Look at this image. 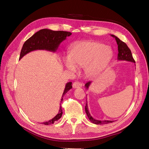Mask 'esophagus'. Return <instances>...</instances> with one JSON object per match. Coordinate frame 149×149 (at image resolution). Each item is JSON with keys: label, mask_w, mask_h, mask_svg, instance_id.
<instances>
[{"label": "esophagus", "mask_w": 149, "mask_h": 149, "mask_svg": "<svg viewBox=\"0 0 149 149\" xmlns=\"http://www.w3.org/2000/svg\"><path fill=\"white\" fill-rule=\"evenodd\" d=\"M82 86V83L78 82V81H75L73 84V88H80Z\"/></svg>", "instance_id": "obj_1"}]
</instances>
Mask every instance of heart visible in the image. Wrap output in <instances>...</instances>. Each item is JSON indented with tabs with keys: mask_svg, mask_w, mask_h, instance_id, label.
Masks as SVG:
<instances>
[{
	"mask_svg": "<svg viewBox=\"0 0 149 149\" xmlns=\"http://www.w3.org/2000/svg\"><path fill=\"white\" fill-rule=\"evenodd\" d=\"M112 56L110 47L94 41H85L76 44L70 56L65 58V66L68 70L76 72L78 67H85L88 76L100 72L109 63Z\"/></svg>",
	"mask_w": 149,
	"mask_h": 149,
	"instance_id": "1",
	"label": "heart"
}]
</instances>
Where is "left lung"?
Wrapping results in <instances>:
<instances>
[{
	"label": "left lung",
	"instance_id": "1",
	"mask_svg": "<svg viewBox=\"0 0 149 149\" xmlns=\"http://www.w3.org/2000/svg\"><path fill=\"white\" fill-rule=\"evenodd\" d=\"M112 37H113L115 38L116 41L117 42V44L118 45V60H125V61H130V62H133L135 63V60L132 57V55L131 51L129 49V48L127 47V45H126L125 43L123 42V41L116 37V36L114 35H111ZM91 81H89L87 83H86L85 84V87L87 89H88L89 86L91 84ZM85 111L86 113L88 118L89 120L93 123V124H109L113 123L114 120H96L95 119H94L93 117L90 114L89 112L88 111V104L87 102L86 104V106H85Z\"/></svg>",
	"mask_w": 149,
	"mask_h": 149
}]
</instances>
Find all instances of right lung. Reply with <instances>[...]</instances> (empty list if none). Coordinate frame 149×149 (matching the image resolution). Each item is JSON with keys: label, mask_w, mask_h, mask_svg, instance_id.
Instances as JSON below:
<instances>
[{"label": "right lung", "mask_w": 149, "mask_h": 149, "mask_svg": "<svg viewBox=\"0 0 149 149\" xmlns=\"http://www.w3.org/2000/svg\"><path fill=\"white\" fill-rule=\"evenodd\" d=\"M71 35V33L69 31H53L46 29L40 30L31 36L24 43L21 49L19 60L25 56L26 54L31 51L37 50V49H46L48 51L55 52L56 51L60 44L66 38V37H69ZM71 84V82H69L66 84L64 92L62 95L61 102L63 101V97L70 89L72 88ZM62 114V107L60 106L58 114L55 118L42 124L45 125L52 124L61 118Z\"/></svg>", "instance_id": "right-lung-1"}]
</instances>
